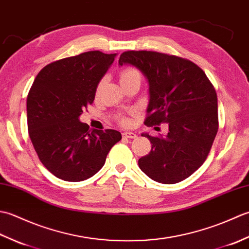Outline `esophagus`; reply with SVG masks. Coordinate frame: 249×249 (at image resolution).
<instances>
[{"label": "esophagus", "mask_w": 249, "mask_h": 249, "mask_svg": "<svg viewBox=\"0 0 249 249\" xmlns=\"http://www.w3.org/2000/svg\"><path fill=\"white\" fill-rule=\"evenodd\" d=\"M123 137L127 139H136L137 135L135 133H130V131H126V133H123Z\"/></svg>", "instance_id": "esophagus-1"}]
</instances>
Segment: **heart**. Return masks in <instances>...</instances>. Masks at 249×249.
Returning a JSON list of instances; mask_svg holds the SVG:
<instances>
[{"label": "heart", "instance_id": "b5f03b06", "mask_svg": "<svg viewBox=\"0 0 249 249\" xmlns=\"http://www.w3.org/2000/svg\"><path fill=\"white\" fill-rule=\"evenodd\" d=\"M133 79H140V80H141V75H140V72H139L138 70H137V68L128 66V67H125L124 70L121 71V72H120V82L121 83L130 81V80H133ZM102 86H103V81H100L97 89H99L100 88H102ZM119 122L124 126H127V125L130 124V120L127 118V116H124V115L120 116Z\"/></svg>", "mask_w": 249, "mask_h": 249}]
</instances>
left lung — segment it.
Listing matches in <instances>:
<instances>
[{
	"label": "left lung",
	"mask_w": 249,
	"mask_h": 249,
	"mask_svg": "<svg viewBox=\"0 0 249 249\" xmlns=\"http://www.w3.org/2000/svg\"><path fill=\"white\" fill-rule=\"evenodd\" d=\"M136 66L150 86V103L144 124L167 123V136L147 137L149 154L138 163L154 181H183L205 161L218 130L217 94L205 72L194 62L156 51H125L119 64ZM157 128V127H155Z\"/></svg>",
	"instance_id": "obj_1"
}]
</instances>
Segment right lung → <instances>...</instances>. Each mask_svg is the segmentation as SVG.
Returning <instances> with one entry per match:
<instances>
[{
  "label": "right lung",
  "mask_w": 249,
  "mask_h": 249,
  "mask_svg": "<svg viewBox=\"0 0 249 249\" xmlns=\"http://www.w3.org/2000/svg\"><path fill=\"white\" fill-rule=\"evenodd\" d=\"M114 57L95 50L57 60L32 84L26 99L29 136L39 160L56 178L79 182L93 177L122 139L118 130H91L79 121Z\"/></svg>",
  "instance_id": "obj_1"
}]
</instances>
